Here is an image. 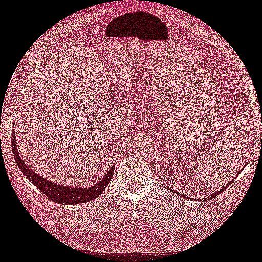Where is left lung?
Here are the masks:
<instances>
[{
	"mask_svg": "<svg viewBox=\"0 0 262 262\" xmlns=\"http://www.w3.org/2000/svg\"><path fill=\"white\" fill-rule=\"evenodd\" d=\"M227 187H228V186H226V187H225V188H224V189H221V190H220V191H218V192H216V193H215V194H212V195H210V196H208V198H207V199H205V200H208V199H212V198H215V196H217V195H219V193H220V192H222V191H224V190H226V188H227ZM186 198H187V196H186Z\"/></svg>",
	"mask_w": 262,
	"mask_h": 262,
	"instance_id": "left-lung-1",
	"label": "left lung"
}]
</instances>
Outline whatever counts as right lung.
Returning <instances> with one entry per match:
<instances>
[{"label":"right lung","mask_w":262,"mask_h":262,"mask_svg":"<svg viewBox=\"0 0 262 262\" xmlns=\"http://www.w3.org/2000/svg\"><path fill=\"white\" fill-rule=\"evenodd\" d=\"M12 146L14 157L19 169H20L24 175L30 180L37 189H40V191H42L48 199H51L55 203H58V204H76V203L80 204V203H85L98 198L103 192L105 187H108L114 171V166H112L109 169V171L105 173V176L97 183L96 186L86 187L83 189L69 188L60 185H56V183L48 181L42 176L37 175L36 172L32 171L24 163L17 151L15 132L12 133Z\"/></svg>","instance_id":"add662e5"}]
</instances>
